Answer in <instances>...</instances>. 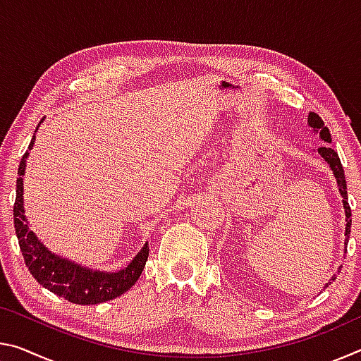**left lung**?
<instances>
[{"instance_id":"8db88e82","label":"left lung","mask_w":361,"mask_h":361,"mask_svg":"<svg viewBox=\"0 0 361 361\" xmlns=\"http://www.w3.org/2000/svg\"><path fill=\"white\" fill-rule=\"evenodd\" d=\"M307 122H309V126L312 127V130L315 133H319V137L322 138V142L326 143V145L320 146V148L317 149V151H319V154L328 162L329 169L333 170V175H334L336 183H338V188H339V192L342 195V205H344L345 221H347V224H345V242L344 243L347 245V242H349V234H350V226H352V218H350L352 216V210H350V207H349V197H347V185H345L344 169H342V164H341V159L338 156V152H336L331 148V146L328 145V143H331V133H329L328 127H325V124H323V121L320 119V116L315 114V113H309ZM345 252H347V247H345ZM339 271H341V267H339ZM334 279H336V276L331 277V282H334ZM331 282H328V283H331ZM328 283L325 286H328Z\"/></svg>"}]
</instances>
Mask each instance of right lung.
I'll list each match as a JSON object with an SVG mask.
<instances>
[{
  "label": "right lung",
  "mask_w": 361,
  "mask_h": 361,
  "mask_svg": "<svg viewBox=\"0 0 361 361\" xmlns=\"http://www.w3.org/2000/svg\"><path fill=\"white\" fill-rule=\"evenodd\" d=\"M35 138L36 135H33L32 142H30L28 149L33 148ZM27 157L28 151L23 154L19 172H17L19 178H17L14 202V228L23 259H25L28 271L36 279V282L56 293V295L65 298L66 301L82 305L105 302L130 290L132 285H135L142 276L146 259H148V243H145V247L140 250L127 267L121 269L118 272H102L82 267L76 264L75 261L60 258L56 253L49 252L38 240L35 232L30 231L25 210H23V175H25Z\"/></svg>",
  "instance_id": "right-lung-1"
}]
</instances>
